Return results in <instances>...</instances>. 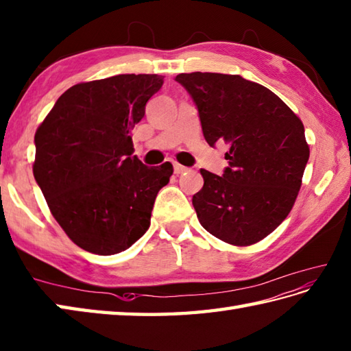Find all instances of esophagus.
Returning <instances> with one entry per match:
<instances>
[{
    "label": "esophagus",
    "mask_w": 351,
    "mask_h": 351,
    "mask_svg": "<svg viewBox=\"0 0 351 351\" xmlns=\"http://www.w3.org/2000/svg\"><path fill=\"white\" fill-rule=\"evenodd\" d=\"M184 171H188V168L180 165V163H174V173L176 174H183Z\"/></svg>",
    "instance_id": "34e87169"
}]
</instances>
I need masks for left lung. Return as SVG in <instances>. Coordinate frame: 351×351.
I'll return each mask as SVG.
<instances>
[{"instance_id": "8db88e82", "label": "left lung", "mask_w": 351, "mask_h": 351, "mask_svg": "<svg viewBox=\"0 0 351 351\" xmlns=\"http://www.w3.org/2000/svg\"><path fill=\"white\" fill-rule=\"evenodd\" d=\"M195 103L204 139L224 141L223 176L202 169L192 197L199 224L233 245H252L282 224L295 203L309 147L300 118L274 92L241 75L178 74Z\"/></svg>"}]
</instances>
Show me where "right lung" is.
I'll use <instances>...</instances> for the list:
<instances>
[{"mask_svg":"<svg viewBox=\"0 0 351 351\" xmlns=\"http://www.w3.org/2000/svg\"><path fill=\"white\" fill-rule=\"evenodd\" d=\"M162 84L157 74L75 84L36 130V183L57 223L86 252L121 253L148 230L173 165L149 168L132 156V130Z\"/></svg>","mask_w":351,"mask_h":351,"instance_id":"obj_1","label":"right lung"}]
</instances>
